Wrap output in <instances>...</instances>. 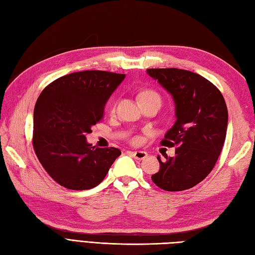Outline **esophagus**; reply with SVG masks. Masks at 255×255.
Masks as SVG:
<instances>
[{
  "label": "esophagus",
  "mask_w": 255,
  "mask_h": 255,
  "mask_svg": "<svg viewBox=\"0 0 255 255\" xmlns=\"http://www.w3.org/2000/svg\"><path fill=\"white\" fill-rule=\"evenodd\" d=\"M130 154H132L134 158H136L138 160H141V159L145 158L146 155H148L146 152H144V151H134V152H130Z\"/></svg>",
  "instance_id": "obj_1"
}]
</instances>
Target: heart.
Instances as JSON below:
<instances>
[{"instance_id":"obj_1","label":"heart","mask_w":255,"mask_h":255,"mask_svg":"<svg viewBox=\"0 0 255 255\" xmlns=\"http://www.w3.org/2000/svg\"><path fill=\"white\" fill-rule=\"evenodd\" d=\"M146 99H158V100H160V97H159V95L157 94V92H155V91L145 90L140 95V100H146ZM134 141H137V139H135Z\"/></svg>"}]
</instances>
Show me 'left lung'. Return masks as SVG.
I'll return each mask as SVG.
<instances>
[{"mask_svg":"<svg viewBox=\"0 0 255 255\" xmlns=\"http://www.w3.org/2000/svg\"><path fill=\"white\" fill-rule=\"evenodd\" d=\"M148 74L170 94L176 121L161 145L176 146L175 156L161 160L153 183L167 191L196 186L217 163L226 140L228 109L213 83L195 72L176 68L148 69Z\"/></svg>","mask_w":255,"mask_h":255,"instance_id":"obj_1","label":"left lung"}]
</instances>
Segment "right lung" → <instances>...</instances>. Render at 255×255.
Returning <instances> with one entry per match:
<instances>
[{
    "label": "right lung",
    "instance_id": "1",
    "mask_svg": "<svg viewBox=\"0 0 255 255\" xmlns=\"http://www.w3.org/2000/svg\"><path fill=\"white\" fill-rule=\"evenodd\" d=\"M126 74L100 70L61 76L45 87L34 110L33 146L44 170L72 190L96 187L121 151L86 141L103 119L107 100Z\"/></svg>",
    "mask_w": 255,
    "mask_h": 255
}]
</instances>
